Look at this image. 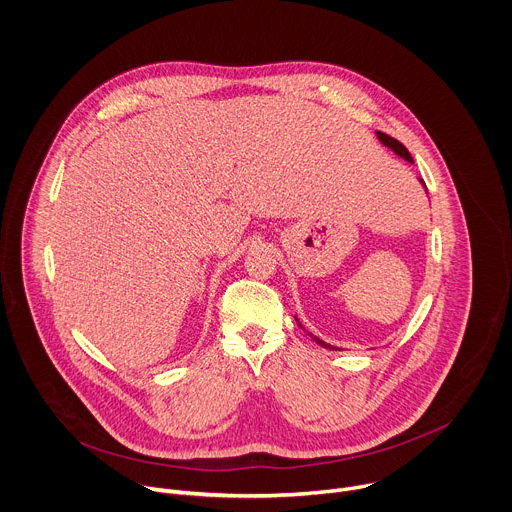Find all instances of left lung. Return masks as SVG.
I'll return each mask as SVG.
<instances>
[{
  "mask_svg": "<svg viewBox=\"0 0 512 512\" xmlns=\"http://www.w3.org/2000/svg\"><path fill=\"white\" fill-rule=\"evenodd\" d=\"M377 137L385 143V145H389V148L397 154V156H401V158H405L407 162H413V158H411V154L407 152V148L405 145L399 141V139H395V137H391V135H387V133H383V131H377ZM320 346H324V348H332L334 350V346H330V344H326L324 340H320V338H316V336H312Z\"/></svg>",
  "mask_w": 512,
  "mask_h": 512,
  "instance_id": "left-lung-1",
  "label": "left lung"
}]
</instances>
